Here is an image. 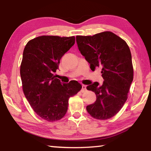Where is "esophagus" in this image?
<instances>
[{
    "mask_svg": "<svg viewBox=\"0 0 151 151\" xmlns=\"http://www.w3.org/2000/svg\"><path fill=\"white\" fill-rule=\"evenodd\" d=\"M86 90V86L85 85H82V89H81V91L82 92H84Z\"/></svg>",
    "mask_w": 151,
    "mask_h": 151,
    "instance_id": "esophagus-1",
    "label": "esophagus"
}]
</instances>
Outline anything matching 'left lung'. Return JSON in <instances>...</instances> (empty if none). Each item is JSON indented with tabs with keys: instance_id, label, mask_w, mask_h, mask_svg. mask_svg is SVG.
Segmentation results:
<instances>
[{
	"instance_id": "obj_1",
	"label": "left lung",
	"mask_w": 151,
	"mask_h": 151,
	"mask_svg": "<svg viewBox=\"0 0 151 151\" xmlns=\"http://www.w3.org/2000/svg\"><path fill=\"white\" fill-rule=\"evenodd\" d=\"M81 55L90 64L92 70L101 68L104 82H94L87 90L94 92L96 100L86 106L94 119L106 120L118 113L127 100L133 80L131 50L127 42L109 31L93 36H76Z\"/></svg>"
}]
</instances>
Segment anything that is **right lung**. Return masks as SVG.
<instances>
[{"mask_svg": "<svg viewBox=\"0 0 151 151\" xmlns=\"http://www.w3.org/2000/svg\"><path fill=\"white\" fill-rule=\"evenodd\" d=\"M75 42V37L41 36L24 47L20 70L22 89L34 111L47 121L62 119L68 99L82 88L77 81L63 83L54 75L60 58Z\"/></svg>", "mask_w": 151, "mask_h": 151, "instance_id": "1", "label": "right lung"}]
</instances>
